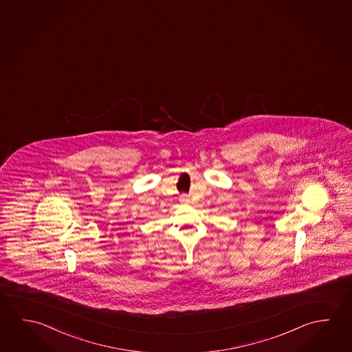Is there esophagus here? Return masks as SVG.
Returning a JSON list of instances; mask_svg holds the SVG:
<instances>
[{
    "instance_id": "obj_1",
    "label": "esophagus",
    "mask_w": 352,
    "mask_h": 352,
    "mask_svg": "<svg viewBox=\"0 0 352 352\" xmlns=\"http://www.w3.org/2000/svg\"><path fill=\"white\" fill-rule=\"evenodd\" d=\"M186 199H188V196H186Z\"/></svg>"
}]
</instances>
